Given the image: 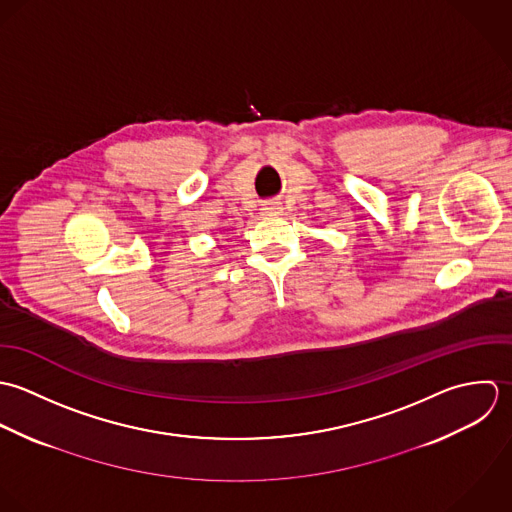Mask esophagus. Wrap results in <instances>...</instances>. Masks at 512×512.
Listing matches in <instances>:
<instances>
[{
    "instance_id": "esophagus-1",
    "label": "esophagus",
    "mask_w": 512,
    "mask_h": 512,
    "mask_svg": "<svg viewBox=\"0 0 512 512\" xmlns=\"http://www.w3.org/2000/svg\"><path fill=\"white\" fill-rule=\"evenodd\" d=\"M281 205L277 204V202H267V204H263L261 207V213L265 215V217H275V215H281Z\"/></svg>"
}]
</instances>
